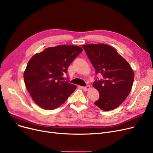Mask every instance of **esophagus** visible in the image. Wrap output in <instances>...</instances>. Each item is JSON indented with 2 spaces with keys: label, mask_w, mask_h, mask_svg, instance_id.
<instances>
[{
  "label": "esophagus",
  "mask_w": 153,
  "mask_h": 153,
  "mask_svg": "<svg viewBox=\"0 0 153 153\" xmlns=\"http://www.w3.org/2000/svg\"><path fill=\"white\" fill-rule=\"evenodd\" d=\"M90 88H91V87L89 86V85H87L86 87H82V89H83V91H88Z\"/></svg>",
  "instance_id": "esophagus-1"
}]
</instances>
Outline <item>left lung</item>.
Returning a JSON list of instances; mask_svg holds the SVG:
<instances>
[{"mask_svg": "<svg viewBox=\"0 0 153 153\" xmlns=\"http://www.w3.org/2000/svg\"><path fill=\"white\" fill-rule=\"evenodd\" d=\"M96 70V79L94 87L99 92V98L94 102L103 111L118 107L128 96L134 80V73L128 62L114 48L107 44L82 45Z\"/></svg>", "mask_w": 153, "mask_h": 153, "instance_id": "left-lung-1", "label": "left lung"}]
</instances>
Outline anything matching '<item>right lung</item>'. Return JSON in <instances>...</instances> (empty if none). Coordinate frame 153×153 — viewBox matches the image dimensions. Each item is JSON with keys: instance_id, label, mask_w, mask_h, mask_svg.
Masks as SVG:
<instances>
[{"instance_id": "1", "label": "right lung", "mask_w": 153, "mask_h": 153, "mask_svg": "<svg viewBox=\"0 0 153 153\" xmlns=\"http://www.w3.org/2000/svg\"><path fill=\"white\" fill-rule=\"evenodd\" d=\"M82 51L76 45H58L45 49L30 59L24 72V80L39 106L56 109L75 91L76 87L63 80L62 76Z\"/></svg>"}]
</instances>
